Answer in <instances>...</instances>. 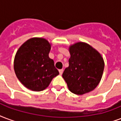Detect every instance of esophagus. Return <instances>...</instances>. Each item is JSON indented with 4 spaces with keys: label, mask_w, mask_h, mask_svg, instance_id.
<instances>
[{
    "label": "esophagus",
    "mask_w": 121,
    "mask_h": 121,
    "mask_svg": "<svg viewBox=\"0 0 121 121\" xmlns=\"http://www.w3.org/2000/svg\"><path fill=\"white\" fill-rule=\"evenodd\" d=\"M59 72H60V75H62L63 72V69L59 70Z\"/></svg>",
    "instance_id": "esophagus-1"
}]
</instances>
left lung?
Wrapping results in <instances>:
<instances>
[{"label":"left lung","mask_w":121,"mask_h":121,"mask_svg":"<svg viewBox=\"0 0 121 121\" xmlns=\"http://www.w3.org/2000/svg\"><path fill=\"white\" fill-rule=\"evenodd\" d=\"M69 51V66L62 75L68 88L78 95L92 91L99 84L103 75L105 63L101 54L83 42L70 45Z\"/></svg>","instance_id":"obj_1"}]
</instances>
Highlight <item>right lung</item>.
Listing matches in <instances>:
<instances>
[{
    "instance_id": "add662e5",
    "label": "right lung",
    "mask_w": 121,
    "mask_h": 121,
    "mask_svg": "<svg viewBox=\"0 0 121 121\" xmlns=\"http://www.w3.org/2000/svg\"><path fill=\"white\" fill-rule=\"evenodd\" d=\"M51 48L48 40L40 37L30 39L19 48L14 60V70L25 87L34 91H43L59 75L54 61L49 57Z\"/></svg>"
}]
</instances>
